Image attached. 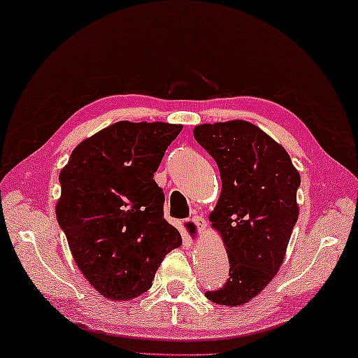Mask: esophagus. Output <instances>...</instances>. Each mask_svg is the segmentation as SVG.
Segmentation results:
<instances>
[{
  "label": "esophagus",
  "mask_w": 358,
  "mask_h": 358,
  "mask_svg": "<svg viewBox=\"0 0 358 358\" xmlns=\"http://www.w3.org/2000/svg\"><path fill=\"white\" fill-rule=\"evenodd\" d=\"M190 222L195 225V229H196V232L198 234H205L206 232V227H208V224H206V221H205V217L203 216H198V214H195V216H192V219H190Z\"/></svg>",
  "instance_id": "esophagus-1"
}]
</instances>
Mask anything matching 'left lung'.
Wrapping results in <instances>:
<instances>
[{
  "label": "left lung",
  "mask_w": 358,
  "mask_h": 358,
  "mask_svg": "<svg viewBox=\"0 0 358 358\" xmlns=\"http://www.w3.org/2000/svg\"><path fill=\"white\" fill-rule=\"evenodd\" d=\"M194 136L221 173L222 192L210 221L230 262L225 283L205 296L236 307L259 294L282 266L298 222L301 178L287 150L243 120L200 124Z\"/></svg>",
  "instance_id": "8db88e82"
}]
</instances>
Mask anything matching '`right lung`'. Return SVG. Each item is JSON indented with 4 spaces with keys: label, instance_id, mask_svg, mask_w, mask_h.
Here are the masks:
<instances>
[{
    "label": "right lung",
    "instance_id": "right-lung-1",
    "mask_svg": "<svg viewBox=\"0 0 358 358\" xmlns=\"http://www.w3.org/2000/svg\"><path fill=\"white\" fill-rule=\"evenodd\" d=\"M180 129L118 122L76 145L59 174L57 222L76 266L108 299L145 293L164 256L182 243L153 179Z\"/></svg>",
    "mask_w": 358,
    "mask_h": 358
}]
</instances>
